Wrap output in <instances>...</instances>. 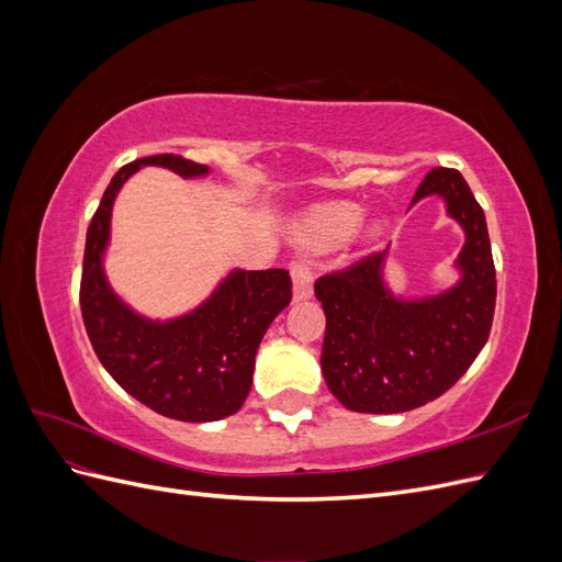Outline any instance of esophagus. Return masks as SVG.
<instances>
[{"label": "esophagus", "mask_w": 562, "mask_h": 562, "mask_svg": "<svg viewBox=\"0 0 562 562\" xmlns=\"http://www.w3.org/2000/svg\"><path fill=\"white\" fill-rule=\"evenodd\" d=\"M293 297L300 302V300H310L312 293H314V281H312V267L310 262L304 260H297L293 262Z\"/></svg>", "instance_id": "obj_1"}]
</instances>
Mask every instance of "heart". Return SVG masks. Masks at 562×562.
Segmentation results:
<instances>
[{"label": "heart", "instance_id": "heart-1", "mask_svg": "<svg viewBox=\"0 0 562 562\" xmlns=\"http://www.w3.org/2000/svg\"><path fill=\"white\" fill-rule=\"evenodd\" d=\"M363 209L356 203H328L304 215L297 225V234L310 246H333L349 239L359 229ZM382 225L372 227V234H380Z\"/></svg>", "mask_w": 562, "mask_h": 562}]
</instances>
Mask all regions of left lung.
Listing matches in <instances>:
<instances>
[{"label":"left lung","mask_w":562,"mask_h":562,"mask_svg":"<svg viewBox=\"0 0 562 562\" xmlns=\"http://www.w3.org/2000/svg\"><path fill=\"white\" fill-rule=\"evenodd\" d=\"M424 196L443 199L467 236L452 288L422 300L396 297L384 283L386 250L314 283L326 312L321 370L347 411H415L446 394L490 337L497 279L481 203L454 168L429 171L411 206Z\"/></svg>","instance_id":"left-lung-1"}]
</instances>
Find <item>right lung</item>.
I'll return each mask as SVG.
<instances>
[{"mask_svg":"<svg viewBox=\"0 0 562 562\" xmlns=\"http://www.w3.org/2000/svg\"><path fill=\"white\" fill-rule=\"evenodd\" d=\"M143 166H164L182 178L211 173L209 166L180 155L119 168L87 232L79 288L83 326L100 363L133 398L180 422L223 419L244 405L255 353L269 323L291 304L293 283L285 269H234L190 314L168 321L135 314L110 288L103 258L114 199Z\"/></svg>","mask_w":562,"mask_h":562,"instance_id":"1","label":"right lung"}]
</instances>
